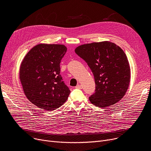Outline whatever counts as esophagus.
<instances>
[{
	"label": "esophagus",
	"instance_id": "1",
	"mask_svg": "<svg viewBox=\"0 0 151 151\" xmlns=\"http://www.w3.org/2000/svg\"><path fill=\"white\" fill-rule=\"evenodd\" d=\"M76 88H77V89H82V86L81 85H80V84H78V85H77L76 87H75Z\"/></svg>",
	"mask_w": 151,
	"mask_h": 151
}]
</instances>
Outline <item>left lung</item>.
I'll list each match as a JSON object with an SVG mask.
<instances>
[{"instance_id": "8db88e82", "label": "left lung", "mask_w": 151, "mask_h": 151, "mask_svg": "<svg viewBox=\"0 0 151 151\" xmlns=\"http://www.w3.org/2000/svg\"><path fill=\"white\" fill-rule=\"evenodd\" d=\"M75 51L91 68L96 82V92L89 97L91 104L106 108L120 101L130 81V68L121 47L109 41L81 45Z\"/></svg>"}]
</instances>
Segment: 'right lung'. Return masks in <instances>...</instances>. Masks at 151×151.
Listing matches in <instances>:
<instances>
[{
	"mask_svg": "<svg viewBox=\"0 0 151 151\" xmlns=\"http://www.w3.org/2000/svg\"><path fill=\"white\" fill-rule=\"evenodd\" d=\"M67 50L63 45L38 44L21 63L19 79L25 96L47 111L61 106L70 93L60 75V63Z\"/></svg>",
	"mask_w": 151,
	"mask_h": 151,
	"instance_id": "obj_1",
	"label": "right lung"
}]
</instances>
